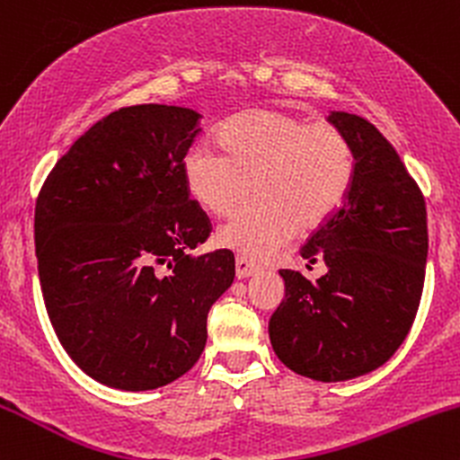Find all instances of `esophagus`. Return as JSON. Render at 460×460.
I'll return each mask as SVG.
<instances>
[{
	"label": "esophagus",
	"mask_w": 460,
	"mask_h": 460,
	"mask_svg": "<svg viewBox=\"0 0 460 460\" xmlns=\"http://www.w3.org/2000/svg\"><path fill=\"white\" fill-rule=\"evenodd\" d=\"M257 272H260V266H255L252 261H248L246 257H237L235 260V277L237 279H248Z\"/></svg>",
	"instance_id": "esophagus-1"
}]
</instances>
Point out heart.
Returning <instances> with one entry per match:
<instances>
[{
    "mask_svg": "<svg viewBox=\"0 0 460 460\" xmlns=\"http://www.w3.org/2000/svg\"><path fill=\"white\" fill-rule=\"evenodd\" d=\"M223 151L197 142L186 153L183 177L209 214L226 218L220 244L248 260H268L300 231L324 225L344 203L352 181V149L329 120H307L279 108H252L218 129Z\"/></svg>",
    "mask_w": 460,
    "mask_h": 460,
    "instance_id": "1",
    "label": "heart"
}]
</instances>
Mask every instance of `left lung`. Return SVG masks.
<instances>
[{
  "label": "left lung",
  "mask_w": 460,
  "mask_h": 460,
  "mask_svg": "<svg viewBox=\"0 0 460 460\" xmlns=\"http://www.w3.org/2000/svg\"><path fill=\"white\" fill-rule=\"evenodd\" d=\"M355 168L341 208L300 248L324 261L311 283L281 270L285 298L270 344L292 372L322 383L363 376L389 361L413 326L424 289L429 225L424 194L389 140L357 114L331 112Z\"/></svg>",
  "instance_id": "1"
}]
</instances>
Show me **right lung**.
Instances as JSON below:
<instances>
[{
  "label": "right lung",
  "instance_id": "right-lung-1",
  "mask_svg": "<svg viewBox=\"0 0 460 460\" xmlns=\"http://www.w3.org/2000/svg\"><path fill=\"white\" fill-rule=\"evenodd\" d=\"M199 119L177 105L116 110L73 142L36 199L47 314L68 357L108 387L183 376L234 283L231 251L188 255L212 231L183 177Z\"/></svg>",
  "mask_w": 460,
  "mask_h": 460
}]
</instances>
